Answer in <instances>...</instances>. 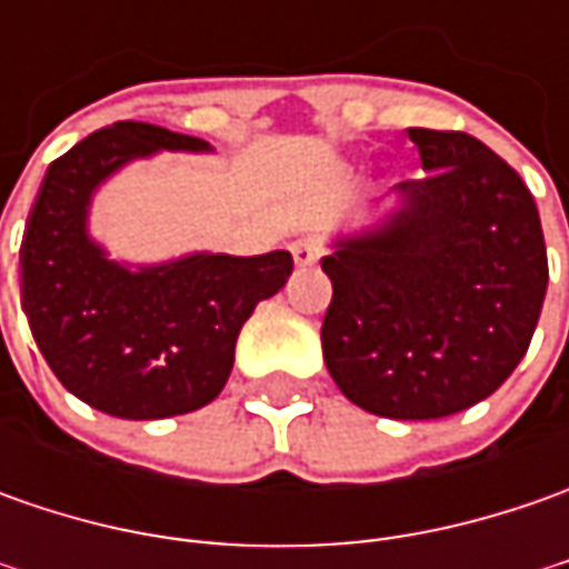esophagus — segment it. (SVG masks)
Segmentation results:
<instances>
[{
    "instance_id": "esophagus-1",
    "label": "esophagus",
    "mask_w": 569,
    "mask_h": 569,
    "mask_svg": "<svg viewBox=\"0 0 569 569\" xmlns=\"http://www.w3.org/2000/svg\"><path fill=\"white\" fill-rule=\"evenodd\" d=\"M291 252H295L297 266H300V269H307V266H313V262H317L322 247H319L317 237H300V240L291 243Z\"/></svg>"
}]
</instances>
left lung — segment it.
Returning <instances> with one entry per match:
<instances>
[{"label": "left lung", "instance_id": "1", "mask_svg": "<svg viewBox=\"0 0 569 569\" xmlns=\"http://www.w3.org/2000/svg\"><path fill=\"white\" fill-rule=\"evenodd\" d=\"M427 173L377 233L322 256V358L363 411L447 418L488 399L529 351L548 250L522 177L469 132L408 129Z\"/></svg>", "mask_w": 569, "mask_h": 569}]
</instances>
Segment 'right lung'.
<instances>
[{
  "label": "right lung",
  "mask_w": 569,
  "mask_h": 569,
  "mask_svg": "<svg viewBox=\"0 0 569 569\" xmlns=\"http://www.w3.org/2000/svg\"><path fill=\"white\" fill-rule=\"evenodd\" d=\"M158 148L202 139L126 120L56 158L21 237V307L56 380L98 411L154 421L208 405L230 377L233 345L259 300L295 272L291 252L189 256L129 272L84 233L103 177Z\"/></svg>",
  "instance_id": "1"
}]
</instances>
